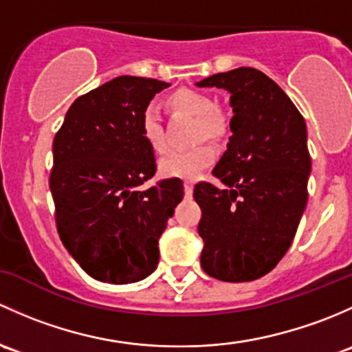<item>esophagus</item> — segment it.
Wrapping results in <instances>:
<instances>
[{"instance_id":"esophagus-1","label":"esophagus","mask_w":352,"mask_h":352,"mask_svg":"<svg viewBox=\"0 0 352 352\" xmlns=\"http://www.w3.org/2000/svg\"><path fill=\"white\" fill-rule=\"evenodd\" d=\"M184 195H186V197H191V195H193V184L184 183Z\"/></svg>"}]
</instances>
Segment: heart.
<instances>
[{
    "mask_svg": "<svg viewBox=\"0 0 352 352\" xmlns=\"http://www.w3.org/2000/svg\"><path fill=\"white\" fill-rule=\"evenodd\" d=\"M168 107L179 113L191 115L197 118V139L220 140L229 130V120L217 108L215 98L198 89L183 88L171 93ZM140 135L154 152L166 151V137L161 118L155 108L147 107L140 115ZM215 161V151L210 146H198L193 149L173 151L159 162V173L164 177L197 181L203 169Z\"/></svg>",
    "mask_w": 352,
    "mask_h": 352,
    "instance_id": "b5f03b06",
    "label": "heart"
}]
</instances>
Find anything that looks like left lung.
<instances>
[{"mask_svg":"<svg viewBox=\"0 0 352 352\" xmlns=\"http://www.w3.org/2000/svg\"><path fill=\"white\" fill-rule=\"evenodd\" d=\"M197 86L229 91L234 111L227 151L213 169L223 186H195L201 267L230 283L257 280L286 254L305 212L311 171L305 120L257 69H232Z\"/></svg>","mask_w":352,"mask_h":352,"instance_id":"1","label":"left lung"}]
</instances>
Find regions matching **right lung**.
Listing matches in <instances>:
<instances>
[{
	"mask_svg": "<svg viewBox=\"0 0 352 352\" xmlns=\"http://www.w3.org/2000/svg\"><path fill=\"white\" fill-rule=\"evenodd\" d=\"M168 86L111 79L71 104L54 139L49 184L57 232L72 259L103 283H135L154 273L159 237L183 200L181 179L140 188L155 173L140 115Z\"/></svg>",
	"mask_w": 352,
	"mask_h": 352,
	"instance_id": "right-lung-1",
	"label": "right lung"
}]
</instances>
